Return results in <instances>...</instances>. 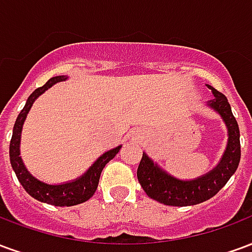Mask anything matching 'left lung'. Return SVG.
Listing matches in <instances>:
<instances>
[{
    "instance_id": "left-lung-1",
    "label": "left lung",
    "mask_w": 252,
    "mask_h": 252,
    "mask_svg": "<svg viewBox=\"0 0 252 252\" xmlns=\"http://www.w3.org/2000/svg\"><path fill=\"white\" fill-rule=\"evenodd\" d=\"M211 89L215 98L208 101V106L220 116L227 128V146L219 163L205 174L193 180H180L160 167L153 158L143 153L137 167V180L148 197L160 204L171 206L197 205L209 200L225 185L236 171L240 162V132L233 117L227 97L216 89Z\"/></svg>"
}]
</instances>
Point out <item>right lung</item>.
Segmentation results:
<instances>
[{
	"label": "right lung",
	"mask_w": 252,
	"mask_h": 252,
	"mask_svg": "<svg viewBox=\"0 0 252 252\" xmlns=\"http://www.w3.org/2000/svg\"><path fill=\"white\" fill-rule=\"evenodd\" d=\"M67 78H68L67 75L52 77L51 79L47 81L46 85H43L41 88H37L33 93L31 94L27 99V102H25L24 108L16 119L13 126V135H12V140H10V146H9V157H10L12 169L14 170L16 177H17L20 184L23 185L25 191L31 197H33L35 200L55 206H72L88 201L97 190L99 175H101V171L105 167V164L108 163L110 159L115 158L116 154L119 153L120 148L123 147V146H117V147L104 153L94 160L93 164L81 177H78L72 181H67V182H62V184H47V182L37 180L35 175L31 174L30 170L27 169V166L24 164L23 158L20 155L21 131H23L24 121L36 99L39 98L46 90L52 88L55 83L63 82Z\"/></svg>",
	"instance_id": "right-lung-1"
}]
</instances>
